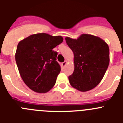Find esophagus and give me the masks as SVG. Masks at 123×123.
Masks as SVG:
<instances>
[{
    "mask_svg": "<svg viewBox=\"0 0 123 123\" xmlns=\"http://www.w3.org/2000/svg\"><path fill=\"white\" fill-rule=\"evenodd\" d=\"M67 61H65L63 63H62V67H65V66H66V65H67Z\"/></svg>",
    "mask_w": 123,
    "mask_h": 123,
    "instance_id": "1",
    "label": "esophagus"
}]
</instances>
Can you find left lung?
Listing matches in <instances>:
<instances>
[{
  "instance_id": "obj_1",
  "label": "left lung",
  "mask_w": 123,
  "mask_h": 123,
  "mask_svg": "<svg viewBox=\"0 0 123 123\" xmlns=\"http://www.w3.org/2000/svg\"><path fill=\"white\" fill-rule=\"evenodd\" d=\"M74 54L73 73L68 77L71 86L81 92L94 89L104 78L110 63L109 47L99 37L82 34L78 39L65 37Z\"/></svg>"
}]
</instances>
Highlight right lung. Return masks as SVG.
<instances>
[{"instance_id": "right-lung-1", "label": "right lung", "mask_w": 123, "mask_h": 123, "mask_svg": "<svg viewBox=\"0 0 123 123\" xmlns=\"http://www.w3.org/2000/svg\"><path fill=\"white\" fill-rule=\"evenodd\" d=\"M63 41L61 36L38 33L19 41L15 60L23 81L30 89L46 93L54 86L61 67L53 49Z\"/></svg>"}]
</instances>
